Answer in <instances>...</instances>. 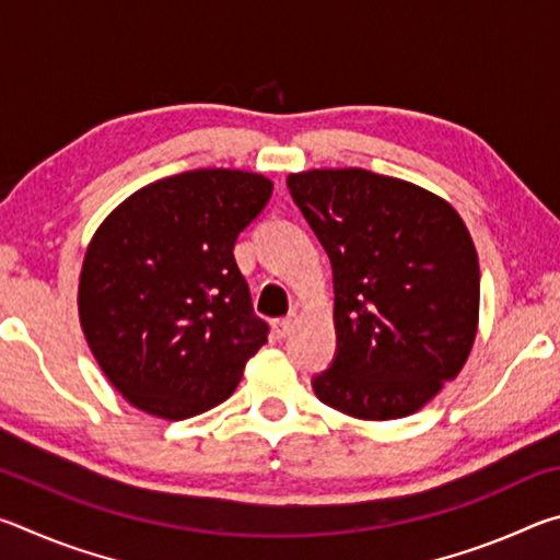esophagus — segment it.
I'll list each match as a JSON object with an SVG mask.
<instances>
[{"mask_svg": "<svg viewBox=\"0 0 560 560\" xmlns=\"http://www.w3.org/2000/svg\"><path fill=\"white\" fill-rule=\"evenodd\" d=\"M291 330H293V318H279V320H273V334H277V338L291 336Z\"/></svg>", "mask_w": 560, "mask_h": 560, "instance_id": "34e87169", "label": "esophagus"}]
</instances>
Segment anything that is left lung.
I'll return each mask as SVG.
<instances>
[{"instance_id": "left-lung-1", "label": "left lung", "mask_w": 560, "mask_h": 560, "mask_svg": "<svg viewBox=\"0 0 560 560\" xmlns=\"http://www.w3.org/2000/svg\"><path fill=\"white\" fill-rule=\"evenodd\" d=\"M334 267L336 358L314 393L358 420L420 410L467 363L479 259L450 202L371 170L287 177Z\"/></svg>"}]
</instances>
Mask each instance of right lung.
Segmentation results:
<instances>
[{
  "instance_id": "right-lung-1",
  "label": "right lung",
  "mask_w": 560,
  "mask_h": 560,
  "mask_svg": "<svg viewBox=\"0 0 560 560\" xmlns=\"http://www.w3.org/2000/svg\"><path fill=\"white\" fill-rule=\"evenodd\" d=\"M271 189V179L242 170H189L132 192L93 234L81 328L110 385L138 410L165 420L210 410L267 343L234 242Z\"/></svg>"
}]
</instances>
